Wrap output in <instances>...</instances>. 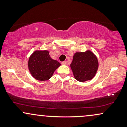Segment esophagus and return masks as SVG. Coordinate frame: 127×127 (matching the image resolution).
I'll use <instances>...</instances> for the list:
<instances>
[{
  "mask_svg": "<svg viewBox=\"0 0 127 127\" xmlns=\"http://www.w3.org/2000/svg\"><path fill=\"white\" fill-rule=\"evenodd\" d=\"M62 64H63V65L67 64V62H65V61H64V62H63L62 63Z\"/></svg>",
  "mask_w": 127,
  "mask_h": 127,
  "instance_id": "34e87169",
  "label": "esophagus"
}]
</instances>
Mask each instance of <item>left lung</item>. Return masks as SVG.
<instances>
[{"mask_svg": "<svg viewBox=\"0 0 127 127\" xmlns=\"http://www.w3.org/2000/svg\"><path fill=\"white\" fill-rule=\"evenodd\" d=\"M70 67L74 77L79 82H85L93 78L97 72L98 63L97 57L93 52H76Z\"/></svg>", "mask_w": 127, "mask_h": 127, "instance_id": "obj_1", "label": "left lung"}]
</instances>
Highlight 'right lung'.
Instances as JSON below:
<instances>
[{
  "label": "right lung",
  "mask_w": 127,
  "mask_h": 127,
  "mask_svg": "<svg viewBox=\"0 0 127 127\" xmlns=\"http://www.w3.org/2000/svg\"><path fill=\"white\" fill-rule=\"evenodd\" d=\"M28 65L34 78L39 81H46L51 78L60 63L52 60L48 51H37L30 56Z\"/></svg>",
  "instance_id": "obj_1"
}]
</instances>
